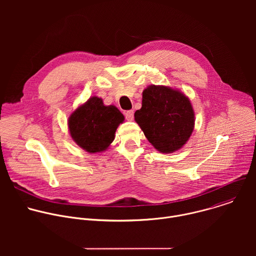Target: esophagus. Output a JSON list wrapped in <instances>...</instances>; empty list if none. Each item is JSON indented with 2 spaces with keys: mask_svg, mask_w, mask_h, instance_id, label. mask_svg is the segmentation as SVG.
<instances>
[{
  "mask_svg": "<svg viewBox=\"0 0 256 256\" xmlns=\"http://www.w3.org/2000/svg\"><path fill=\"white\" fill-rule=\"evenodd\" d=\"M124 116H126V118L128 120H134V110H128L124 112Z\"/></svg>",
  "mask_w": 256,
  "mask_h": 256,
  "instance_id": "1",
  "label": "esophagus"
}]
</instances>
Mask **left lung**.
<instances>
[{"mask_svg":"<svg viewBox=\"0 0 256 256\" xmlns=\"http://www.w3.org/2000/svg\"><path fill=\"white\" fill-rule=\"evenodd\" d=\"M134 120L160 153H173L184 147L194 128L190 100L179 90L150 85L142 91V108Z\"/></svg>","mask_w":256,"mask_h":256,"instance_id":"left-lung-1","label":"left lung"}]
</instances>
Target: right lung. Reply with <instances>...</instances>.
I'll return each instance as SVG.
<instances>
[{
  "label": "right lung",
  "mask_w": 256,
  "mask_h": 256,
  "mask_svg": "<svg viewBox=\"0 0 256 256\" xmlns=\"http://www.w3.org/2000/svg\"><path fill=\"white\" fill-rule=\"evenodd\" d=\"M124 120L114 105H104L97 96L90 97L72 112L68 120L72 138L91 153L105 151L114 142L118 126Z\"/></svg>",
  "instance_id": "obj_1"
}]
</instances>
